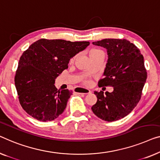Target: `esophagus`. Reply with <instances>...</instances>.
<instances>
[{
  "label": "esophagus",
  "mask_w": 160,
  "mask_h": 160,
  "mask_svg": "<svg viewBox=\"0 0 160 160\" xmlns=\"http://www.w3.org/2000/svg\"><path fill=\"white\" fill-rule=\"evenodd\" d=\"M75 92H76V93L83 94H89L91 92V91H90L89 89H84V88H76Z\"/></svg>",
  "instance_id": "obj_1"
}]
</instances>
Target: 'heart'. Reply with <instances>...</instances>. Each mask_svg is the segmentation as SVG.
<instances>
[{"instance_id":"heart-1","label":"heart","mask_w":160,"mask_h":160,"mask_svg":"<svg viewBox=\"0 0 160 160\" xmlns=\"http://www.w3.org/2000/svg\"><path fill=\"white\" fill-rule=\"evenodd\" d=\"M94 51H98V50H92V51H91V52H94ZM73 59L71 60V61H73ZM86 84H88V82L86 83Z\"/></svg>"}]
</instances>
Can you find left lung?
Returning <instances> with one entry per match:
<instances>
[{
  "label": "left lung",
  "mask_w": 160,
  "mask_h": 160,
  "mask_svg": "<svg viewBox=\"0 0 160 160\" xmlns=\"http://www.w3.org/2000/svg\"><path fill=\"white\" fill-rule=\"evenodd\" d=\"M92 44L105 48L108 55L99 87L111 86L113 91H94L97 101L92 110L102 120L116 121L128 115L140 100L147 78L143 57L135 45L124 39H104Z\"/></svg>",
  "instance_id": "8db88e82"
}]
</instances>
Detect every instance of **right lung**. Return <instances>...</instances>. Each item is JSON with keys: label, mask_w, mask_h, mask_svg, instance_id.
I'll return each instance as SVG.
<instances>
[{"label": "right lung", "mask_w": 160, "mask_h": 160, "mask_svg": "<svg viewBox=\"0 0 160 160\" xmlns=\"http://www.w3.org/2000/svg\"><path fill=\"white\" fill-rule=\"evenodd\" d=\"M89 42L40 39L23 52L15 76L19 102L27 114L42 122L51 121L62 114L72 91L58 90L55 81L71 58Z\"/></svg>", "instance_id": "1"}]
</instances>
